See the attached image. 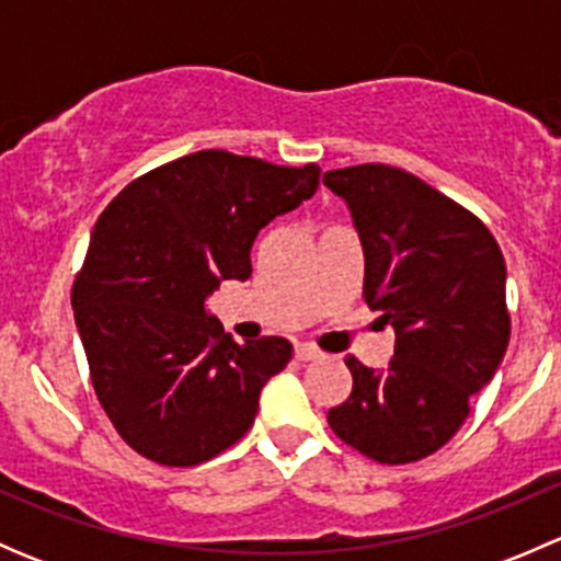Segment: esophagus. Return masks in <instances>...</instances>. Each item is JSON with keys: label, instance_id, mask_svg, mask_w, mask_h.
<instances>
[{"label": "esophagus", "instance_id": "obj_1", "mask_svg": "<svg viewBox=\"0 0 561 561\" xmlns=\"http://www.w3.org/2000/svg\"><path fill=\"white\" fill-rule=\"evenodd\" d=\"M320 350L314 344H296V360H317L320 358Z\"/></svg>", "mask_w": 561, "mask_h": 561}]
</instances>
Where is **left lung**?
<instances>
[{"instance_id":"8db88e82","label":"left lung","mask_w":561,"mask_h":561,"mask_svg":"<svg viewBox=\"0 0 561 561\" xmlns=\"http://www.w3.org/2000/svg\"><path fill=\"white\" fill-rule=\"evenodd\" d=\"M322 184L344 197L364 244V301L396 331L386 371L344 358L353 390L328 423L371 461H421L461 428L505 358V257L472 211L401 168L366 162Z\"/></svg>"}]
</instances>
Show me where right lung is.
<instances>
[{
	"label": "right lung",
	"mask_w": 561,
	"mask_h": 561,
	"mask_svg": "<svg viewBox=\"0 0 561 561\" xmlns=\"http://www.w3.org/2000/svg\"><path fill=\"white\" fill-rule=\"evenodd\" d=\"M317 184V165L206 149L138 175L100 214L72 309L94 393L135 454L195 467L252 428L260 390L293 344L241 347L206 298L222 279H249L260 230Z\"/></svg>",
	"instance_id": "add662e5"
}]
</instances>
